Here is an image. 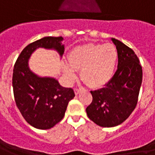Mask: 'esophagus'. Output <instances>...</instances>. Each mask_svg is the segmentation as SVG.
Masks as SVG:
<instances>
[{
    "label": "esophagus",
    "instance_id": "34e87169",
    "mask_svg": "<svg viewBox=\"0 0 155 155\" xmlns=\"http://www.w3.org/2000/svg\"><path fill=\"white\" fill-rule=\"evenodd\" d=\"M81 91V88H75L74 89V93H75V95H78L79 93Z\"/></svg>",
    "mask_w": 155,
    "mask_h": 155
}]
</instances>
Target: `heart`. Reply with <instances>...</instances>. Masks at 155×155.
I'll return each mask as SVG.
<instances>
[{"instance_id": "1", "label": "heart", "mask_w": 155, "mask_h": 155, "mask_svg": "<svg viewBox=\"0 0 155 155\" xmlns=\"http://www.w3.org/2000/svg\"><path fill=\"white\" fill-rule=\"evenodd\" d=\"M117 59V52L111 44H86L74 48L65 64L68 81L75 78V70H81V79L91 87H101L111 80Z\"/></svg>"}]
</instances>
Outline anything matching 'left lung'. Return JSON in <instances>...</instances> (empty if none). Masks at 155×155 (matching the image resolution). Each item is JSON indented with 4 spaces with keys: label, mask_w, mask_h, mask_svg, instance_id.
<instances>
[{
    "label": "left lung",
    "mask_w": 155,
    "mask_h": 155,
    "mask_svg": "<svg viewBox=\"0 0 155 155\" xmlns=\"http://www.w3.org/2000/svg\"><path fill=\"white\" fill-rule=\"evenodd\" d=\"M117 50V70L105 87L91 91L92 101L86 107L88 117L98 126L111 127L123 123L138 104L143 70L134 50L111 38Z\"/></svg>",
    "instance_id": "left-lung-1"
}]
</instances>
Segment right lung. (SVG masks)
I'll return each instance as SVG.
<instances>
[{"label": "right lung", "instance_id": "obj_1", "mask_svg": "<svg viewBox=\"0 0 155 155\" xmlns=\"http://www.w3.org/2000/svg\"><path fill=\"white\" fill-rule=\"evenodd\" d=\"M62 37H45L28 44L14 64L12 86L15 102L22 117L38 129H49L64 117L67 106L74 97V90L59 85L54 78H42L28 68V59L38 48H54L62 55Z\"/></svg>", "mask_w": 155, "mask_h": 155}]
</instances>
